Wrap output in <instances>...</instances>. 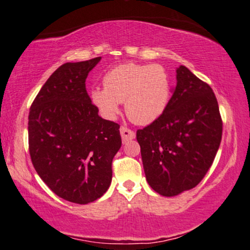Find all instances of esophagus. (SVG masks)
Listing matches in <instances>:
<instances>
[{
  "label": "esophagus",
  "instance_id": "obj_1",
  "mask_svg": "<svg viewBox=\"0 0 250 250\" xmlns=\"http://www.w3.org/2000/svg\"><path fill=\"white\" fill-rule=\"evenodd\" d=\"M120 133H121V137H122L123 143H125V142L130 141V140L135 139L134 130H131V129L125 127V125H122V127L120 128Z\"/></svg>",
  "mask_w": 250,
  "mask_h": 250
}]
</instances>
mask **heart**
I'll use <instances>...</instances> for the list:
<instances>
[{"instance_id": "b5f03b06", "label": "heart", "mask_w": 250, "mask_h": 250, "mask_svg": "<svg viewBox=\"0 0 250 250\" xmlns=\"http://www.w3.org/2000/svg\"><path fill=\"white\" fill-rule=\"evenodd\" d=\"M103 87L90 91L91 102L102 115L114 119L125 102V114L134 123L149 125L159 119L170 99V76L159 63H125L109 70Z\"/></svg>"}]
</instances>
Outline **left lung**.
<instances>
[{
  "mask_svg": "<svg viewBox=\"0 0 250 250\" xmlns=\"http://www.w3.org/2000/svg\"><path fill=\"white\" fill-rule=\"evenodd\" d=\"M159 119L136 131L146 177L162 196L196 187L213 165L222 139L219 103L208 83L185 65Z\"/></svg>",
  "mask_w": 250,
  "mask_h": 250,
  "instance_id": "obj_1",
  "label": "left lung"
}]
</instances>
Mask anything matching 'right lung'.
Masks as SVG:
<instances>
[{
    "instance_id": "obj_1",
    "label": "right lung",
    "mask_w": 250,
    "mask_h": 250,
    "mask_svg": "<svg viewBox=\"0 0 250 250\" xmlns=\"http://www.w3.org/2000/svg\"><path fill=\"white\" fill-rule=\"evenodd\" d=\"M100 60L57 68L31 103L28 121L29 154L39 176L57 196L79 205L107 191L122 145L120 125L99 116L85 89Z\"/></svg>"
}]
</instances>
